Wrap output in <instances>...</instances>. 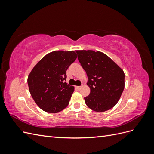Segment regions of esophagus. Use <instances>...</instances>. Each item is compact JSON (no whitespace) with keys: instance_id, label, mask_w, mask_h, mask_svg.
Wrapping results in <instances>:
<instances>
[{"instance_id":"obj_1","label":"esophagus","mask_w":154,"mask_h":154,"mask_svg":"<svg viewBox=\"0 0 154 154\" xmlns=\"http://www.w3.org/2000/svg\"><path fill=\"white\" fill-rule=\"evenodd\" d=\"M76 88H77V89H80V88H81L80 86H76Z\"/></svg>"}]
</instances>
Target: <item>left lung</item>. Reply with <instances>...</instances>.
Masks as SVG:
<instances>
[{
	"label": "left lung",
	"mask_w": 154,
	"mask_h": 154,
	"mask_svg": "<svg viewBox=\"0 0 154 154\" xmlns=\"http://www.w3.org/2000/svg\"><path fill=\"white\" fill-rule=\"evenodd\" d=\"M78 58L88 77L90 94L85 97L87 106L102 112L114 107L125 88V73L112 60L100 51H76Z\"/></svg>",
	"instance_id": "left-lung-1"
}]
</instances>
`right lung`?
I'll list each match as a JSON object with an SVG mask.
<instances>
[{
	"label": "right lung",
	"mask_w": 154,
	"mask_h": 154,
	"mask_svg": "<svg viewBox=\"0 0 154 154\" xmlns=\"http://www.w3.org/2000/svg\"><path fill=\"white\" fill-rule=\"evenodd\" d=\"M74 51H58L46 54L31 70L27 78L30 94L40 108L58 113L69 105L74 91L66 80V71L75 61Z\"/></svg>",
	"instance_id": "right-lung-1"
}]
</instances>
